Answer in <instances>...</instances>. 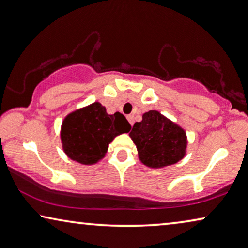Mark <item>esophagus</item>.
<instances>
[{"label":"esophagus","instance_id":"obj_1","mask_svg":"<svg viewBox=\"0 0 248 248\" xmlns=\"http://www.w3.org/2000/svg\"><path fill=\"white\" fill-rule=\"evenodd\" d=\"M127 121L130 122L131 125H133V123H134V118H133V115H127Z\"/></svg>","mask_w":248,"mask_h":248}]
</instances>
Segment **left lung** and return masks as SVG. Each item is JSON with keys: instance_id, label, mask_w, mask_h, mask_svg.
I'll use <instances>...</instances> for the list:
<instances>
[{"instance_id": "1", "label": "left lung", "mask_w": 248, "mask_h": 248, "mask_svg": "<svg viewBox=\"0 0 248 248\" xmlns=\"http://www.w3.org/2000/svg\"><path fill=\"white\" fill-rule=\"evenodd\" d=\"M130 138L138 149L140 161L149 168H166L186 156V131L157 110L143 114L142 121L133 125Z\"/></svg>"}]
</instances>
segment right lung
<instances>
[{
  "label": "right lung",
  "mask_w": 248,
  "mask_h": 248,
  "mask_svg": "<svg viewBox=\"0 0 248 248\" xmlns=\"http://www.w3.org/2000/svg\"><path fill=\"white\" fill-rule=\"evenodd\" d=\"M131 125L123 114H108L99 102L78 108L63 118L60 140L63 152L75 162L92 166L106 155L117 135L127 133Z\"/></svg>",
  "instance_id": "obj_1"
}]
</instances>
